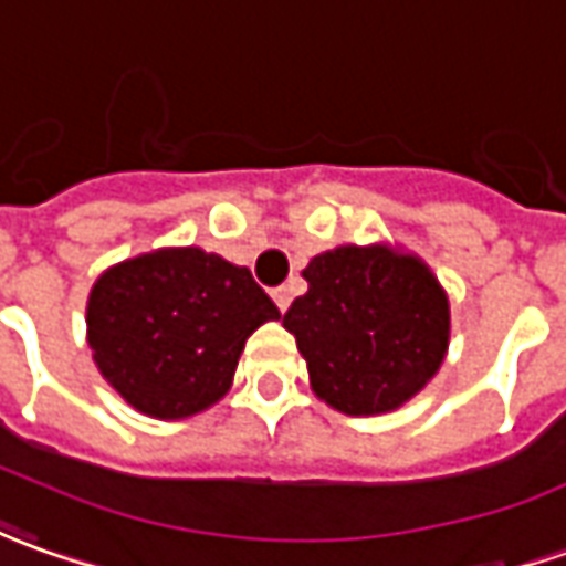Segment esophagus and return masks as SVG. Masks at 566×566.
<instances>
[{
    "label": "esophagus",
    "instance_id": "34e87169",
    "mask_svg": "<svg viewBox=\"0 0 566 566\" xmlns=\"http://www.w3.org/2000/svg\"><path fill=\"white\" fill-rule=\"evenodd\" d=\"M272 300H275V306H279V310H287V306H291V287H275V291H272Z\"/></svg>",
    "mask_w": 566,
    "mask_h": 566
}]
</instances>
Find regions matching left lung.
<instances>
[{
  "label": "left lung",
  "instance_id": "obj_1",
  "mask_svg": "<svg viewBox=\"0 0 566 566\" xmlns=\"http://www.w3.org/2000/svg\"><path fill=\"white\" fill-rule=\"evenodd\" d=\"M303 279L310 291L291 303L284 328L332 409L394 412L443 365L449 300L418 256L344 244L313 256Z\"/></svg>",
  "mask_w": 566,
  "mask_h": 566
}]
</instances>
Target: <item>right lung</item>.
I'll return each mask as SVG.
<instances>
[{"instance_id":"1","label":"right lung","mask_w":566,"mask_h":566,"mask_svg":"<svg viewBox=\"0 0 566 566\" xmlns=\"http://www.w3.org/2000/svg\"><path fill=\"white\" fill-rule=\"evenodd\" d=\"M279 306L234 266L201 248H164L111 266L86 306L92 359L142 415L179 421L229 394L244 340Z\"/></svg>"}]
</instances>
